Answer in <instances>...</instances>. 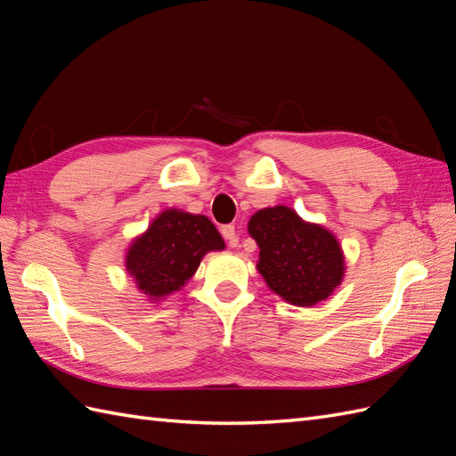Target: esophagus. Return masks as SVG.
<instances>
[{
    "instance_id": "obj_1",
    "label": "esophagus",
    "mask_w": 456,
    "mask_h": 456,
    "mask_svg": "<svg viewBox=\"0 0 456 456\" xmlns=\"http://www.w3.org/2000/svg\"><path fill=\"white\" fill-rule=\"evenodd\" d=\"M219 231H221V235H224V239L227 240L229 247L235 248L237 244H239V235H237V231H235V225H224Z\"/></svg>"
}]
</instances>
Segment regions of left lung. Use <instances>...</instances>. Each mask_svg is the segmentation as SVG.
<instances>
[{
  "mask_svg": "<svg viewBox=\"0 0 456 456\" xmlns=\"http://www.w3.org/2000/svg\"><path fill=\"white\" fill-rule=\"evenodd\" d=\"M260 247L258 272L267 287L297 306H314L341 283L345 262L339 242L320 225L305 224L293 209H260L248 221Z\"/></svg>",
  "mask_w": 456,
  "mask_h": 456,
  "instance_id": "8db88e82",
  "label": "left lung"
}]
</instances>
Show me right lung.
I'll return each instance as SVG.
<instances>
[{
	"mask_svg": "<svg viewBox=\"0 0 456 456\" xmlns=\"http://www.w3.org/2000/svg\"><path fill=\"white\" fill-rule=\"evenodd\" d=\"M224 239L206 216L167 209L126 254V270L151 298L179 290L209 250H224Z\"/></svg>",
	"mask_w": 456,
	"mask_h": 456,
	"instance_id": "1",
	"label": "right lung"
}]
</instances>
